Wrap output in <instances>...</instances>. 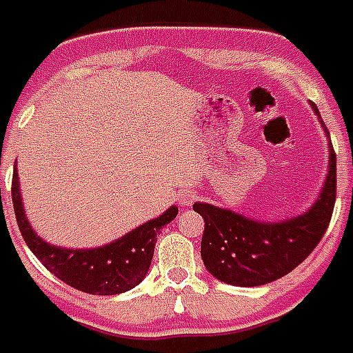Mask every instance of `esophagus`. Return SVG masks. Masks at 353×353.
Returning a JSON list of instances; mask_svg holds the SVG:
<instances>
[{"label": "esophagus", "mask_w": 353, "mask_h": 353, "mask_svg": "<svg viewBox=\"0 0 353 353\" xmlns=\"http://www.w3.org/2000/svg\"><path fill=\"white\" fill-rule=\"evenodd\" d=\"M181 197H183L181 199L183 205H190V203L194 201V194H188V192H186V194H183Z\"/></svg>", "instance_id": "34e87169"}]
</instances>
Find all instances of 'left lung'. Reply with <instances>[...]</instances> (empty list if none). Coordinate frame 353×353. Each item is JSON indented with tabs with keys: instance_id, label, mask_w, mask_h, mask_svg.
Instances as JSON below:
<instances>
[{
	"instance_id": "obj_1",
	"label": "left lung",
	"mask_w": 353,
	"mask_h": 353,
	"mask_svg": "<svg viewBox=\"0 0 353 353\" xmlns=\"http://www.w3.org/2000/svg\"><path fill=\"white\" fill-rule=\"evenodd\" d=\"M312 108L319 116L316 105ZM325 132L330 139L326 127ZM328 148V176L317 201L306 214L268 223L206 203H194V210L205 219L201 257L212 276L226 285L261 286L290 274L310 256L330 225L335 205L337 174L332 143Z\"/></svg>"
}]
</instances>
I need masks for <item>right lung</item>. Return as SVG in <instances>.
Returning <instances> with one entry per match:
<instances>
[{"instance_id":"right-lung-1","label":"right lung","mask_w":353,"mask_h":353,"mask_svg":"<svg viewBox=\"0 0 353 353\" xmlns=\"http://www.w3.org/2000/svg\"><path fill=\"white\" fill-rule=\"evenodd\" d=\"M12 203L23 239L41 265L68 286L92 296H116L139 285L150 268L157 234L177 216V206H170L163 216L137 226L114 243L79 250L48 245L32 230L23 210L16 170L12 176Z\"/></svg>"}]
</instances>
